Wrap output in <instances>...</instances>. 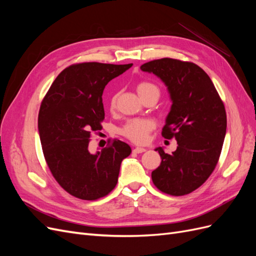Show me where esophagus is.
I'll return each mask as SVG.
<instances>
[{"label":"esophagus","instance_id":"34e87169","mask_svg":"<svg viewBox=\"0 0 256 256\" xmlns=\"http://www.w3.org/2000/svg\"><path fill=\"white\" fill-rule=\"evenodd\" d=\"M146 150L143 148V147H136V148H134V154H141V152H144Z\"/></svg>","mask_w":256,"mask_h":256}]
</instances>
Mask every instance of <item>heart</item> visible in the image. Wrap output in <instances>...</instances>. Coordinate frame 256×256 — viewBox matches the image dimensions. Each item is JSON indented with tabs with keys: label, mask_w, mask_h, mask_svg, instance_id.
Wrapping results in <instances>:
<instances>
[{
	"label": "heart",
	"mask_w": 256,
	"mask_h": 256,
	"mask_svg": "<svg viewBox=\"0 0 256 256\" xmlns=\"http://www.w3.org/2000/svg\"><path fill=\"white\" fill-rule=\"evenodd\" d=\"M138 94L141 98L154 92L159 95V90L156 85L150 82H141L136 86ZM116 102V96H113L111 99V106H113ZM154 127V124L152 120L148 118H136L129 120L125 126L120 130L122 134L125 136L129 140L136 143H143L146 141L147 136L150 131H152Z\"/></svg>",
	"instance_id": "b5f03b06"
}]
</instances>
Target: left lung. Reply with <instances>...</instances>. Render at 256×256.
<instances>
[{
	"instance_id": "8db88e82",
	"label": "left lung",
	"mask_w": 256,
	"mask_h": 256,
	"mask_svg": "<svg viewBox=\"0 0 256 256\" xmlns=\"http://www.w3.org/2000/svg\"><path fill=\"white\" fill-rule=\"evenodd\" d=\"M141 70L166 84L172 102L162 136L175 138L171 154L157 147L160 166L154 184L170 196H184L202 186L214 170L226 134L224 104L208 74L198 65L174 58L150 60Z\"/></svg>"
}]
</instances>
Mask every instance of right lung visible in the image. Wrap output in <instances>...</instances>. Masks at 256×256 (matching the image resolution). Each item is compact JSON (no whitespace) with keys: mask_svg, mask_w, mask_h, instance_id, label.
<instances>
[{"mask_svg":"<svg viewBox=\"0 0 256 256\" xmlns=\"http://www.w3.org/2000/svg\"><path fill=\"white\" fill-rule=\"evenodd\" d=\"M132 66L81 63L65 68L52 83L38 114L44 156L56 180L69 194L92 200L110 193L118 184L122 161L130 146L114 140L90 154L92 131L104 118L102 92L112 79Z\"/></svg>","mask_w":256,"mask_h":256,"instance_id":"obj_1","label":"right lung"}]
</instances>
